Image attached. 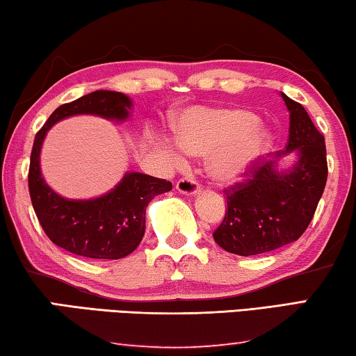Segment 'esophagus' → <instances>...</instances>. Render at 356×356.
I'll list each match as a JSON object with an SVG mask.
<instances>
[{
  "label": "esophagus",
  "instance_id": "esophagus-1",
  "mask_svg": "<svg viewBox=\"0 0 356 356\" xmlns=\"http://www.w3.org/2000/svg\"><path fill=\"white\" fill-rule=\"evenodd\" d=\"M177 189L179 191L181 194H188V195H193L197 194L200 191V184L199 181L194 177H184L181 179H178L177 183Z\"/></svg>",
  "mask_w": 356,
  "mask_h": 356
}]
</instances>
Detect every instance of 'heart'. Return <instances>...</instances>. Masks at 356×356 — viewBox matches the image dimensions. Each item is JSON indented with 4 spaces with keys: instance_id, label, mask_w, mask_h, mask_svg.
<instances>
[{
    "instance_id": "1",
    "label": "heart",
    "mask_w": 356,
    "mask_h": 356,
    "mask_svg": "<svg viewBox=\"0 0 356 356\" xmlns=\"http://www.w3.org/2000/svg\"><path fill=\"white\" fill-rule=\"evenodd\" d=\"M179 145L168 143L177 162L184 151L195 156H210L211 177L221 183L237 181L269 149L272 135L258 125V116L247 109L194 108L178 119Z\"/></svg>"
}]
</instances>
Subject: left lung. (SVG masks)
<instances>
[{"label":"left lung","mask_w":356,"mask_h":356,"mask_svg":"<svg viewBox=\"0 0 356 356\" xmlns=\"http://www.w3.org/2000/svg\"><path fill=\"white\" fill-rule=\"evenodd\" d=\"M289 111L285 149L261 156L242 179L224 189L227 209L213 238L229 253L253 256L298 240L309 227L327 178L325 136L300 103L282 94ZM296 150L291 171L278 172L276 161Z\"/></svg>","instance_id":"obj_1"}]
</instances>
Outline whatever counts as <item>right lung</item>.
Masks as SVG:
<instances>
[{"instance_id":"1","label":"right lung","mask_w":356,"mask_h":356,"mask_svg":"<svg viewBox=\"0 0 356 356\" xmlns=\"http://www.w3.org/2000/svg\"><path fill=\"white\" fill-rule=\"evenodd\" d=\"M132 102L121 92L95 90L60 105L33 141L29 191L33 210L42 231L57 247L90 259H119L132 253L145 235L146 207L156 195L172 189V183L145 173H127L106 195L94 200H67L44 183L40 151L47 130L73 114H97L125 119Z\"/></svg>"}]
</instances>
